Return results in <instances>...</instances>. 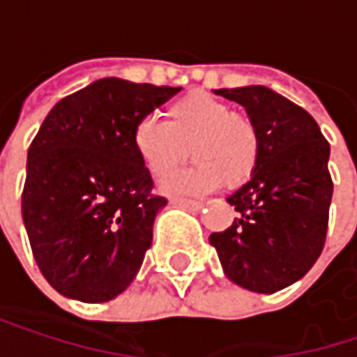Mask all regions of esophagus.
I'll return each instance as SVG.
<instances>
[{
  "instance_id": "esophagus-1",
  "label": "esophagus",
  "mask_w": 357,
  "mask_h": 357,
  "mask_svg": "<svg viewBox=\"0 0 357 357\" xmlns=\"http://www.w3.org/2000/svg\"><path fill=\"white\" fill-rule=\"evenodd\" d=\"M174 204L183 206V208H190V211H200V208H202V202L190 200V198H174Z\"/></svg>"
}]
</instances>
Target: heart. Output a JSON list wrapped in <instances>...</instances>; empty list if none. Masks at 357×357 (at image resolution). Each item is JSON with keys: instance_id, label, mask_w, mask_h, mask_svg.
I'll use <instances>...</instances> for the list:
<instances>
[{"instance_id": "obj_1", "label": "heart", "mask_w": 357, "mask_h": 357, "mask_svg": "<svg viewBox=\"0 0 357 357\" xmlns=\"http://www.w3.org/2000/svg\"><path fill=\"white\" fill-rule=\"evenodd\" d=\"M167 121L142 117L134 126L132 146L144 169L157 179L172 176L192 155L196 163L163 183L169 194H204L240 188L260 159V138L248 115L208 93L194 91L167 107Z\"/></svg>"}]
</instances>
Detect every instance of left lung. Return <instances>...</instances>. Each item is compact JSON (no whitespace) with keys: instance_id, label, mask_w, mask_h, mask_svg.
I'll return each mask as SVG.
<instances>
[{"instance_id":"1","label":"left lung","mask_w":357,"mask_h":357,"mask_svg":"<svg viewBox=\"0 0 357 357\" xmlns=\"http://www.w3.org/2000/svg\"><path fill=\"white\" fill-rule=\"evenodd\" d=\"M213 93L246 109L260 159L254 176L227 198L240 215L208 242L229 281L275 294L300 281L321 256L333 196L331 146L306 109L266 86Z\"/></svg>"}]
</instances>
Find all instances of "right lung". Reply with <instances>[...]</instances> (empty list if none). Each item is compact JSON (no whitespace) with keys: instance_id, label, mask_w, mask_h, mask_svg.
<instances>
[{"instance_id":"add662e5","label":"right lung","mask_w":357,"mask_h":357,"mask_svg":"<svg viewBox=\"0 0 357 357\" xmlns=\"http://www.w3.org/2000/svg\"><path fill=\"white\" fill-rule=\"evenodd\" d=\"M181 89L101 78L47 113L26 163L22 219L36 264L61 296L109 302L136 279L157 213L132 132Z\"/></svg>"}]
</instances>
